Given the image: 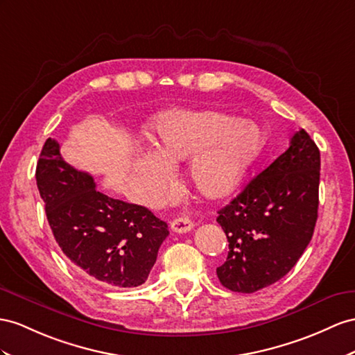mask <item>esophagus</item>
Instances as JSON below:
<instances>
[{
  "label": "esophagus",
  "instance_id": "34e87169",
  "mask_svg": "<svg viewBox=\"0 0 355 355\" xmlns=\"http://www.w3.org/2000/svg\"><path fill=\"white\" fill-rule=\"evenodd\" d=\"M193 228V222L187 219V217H178L174 222L171 223V230L178 234H186Z\"/></svg>",
  "mask_w": 355,
  "mask_h": 355
}]
</instances>
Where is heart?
Instances as JSON below:
<instances>
[{
	"label": "heart",
	"instance_id": "1",
	"mask_svg": "<svg viewBox=\"0 0 355 355\" xmlns=\"http://www.w3.org/2000/svg\"><path fill=\"white\" fill-rule=\"evenodd\" d=\"M154 153L133 162L136 189L147 201L165 198L171 168L189 161L187 178L198 195L220 199L239 189L264 145L259 127L216 109H178L151 125Z\"/></svg>",
	"mask_w": 355,
	"mask_h": 355
}]
</instances>
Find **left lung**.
Here are the masks:
<instances>
[{"label":"left lung","instance_id":"left-lung-1","mask_svg":"<svg viewBox=\"0 0 355 355\" xmlns=\"http://www.w3.org/2000/svg\"><path fill=\"white\" fill-rule=\"evenodd\" d=\"M320 150L306 130L219 211L230 241L220 284L252 294L280 280L311 243L318 219Z\"/></svg>","mask_w":355,"mask_h":355}]
</instances>
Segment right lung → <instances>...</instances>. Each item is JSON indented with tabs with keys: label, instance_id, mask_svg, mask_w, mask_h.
<instances>
[{
	"label": "right lung",
	"instance_id": "right-lung-1",
	"mask_svg": "<svg viewBox=\"0 0 355 355\" xmlns=\"http://www.w3.org/2000/svg\"><path fill=\"white\" fill-rule=\"evenodd\" d=\"M35 180L62 253L103 285L133 288L147 280L168 225L148 208L98 192L93 177L64 162L48 138Z\"/></svg>",
	"mask_w": 355,
	"mask_h": 355
}]
</instances>
